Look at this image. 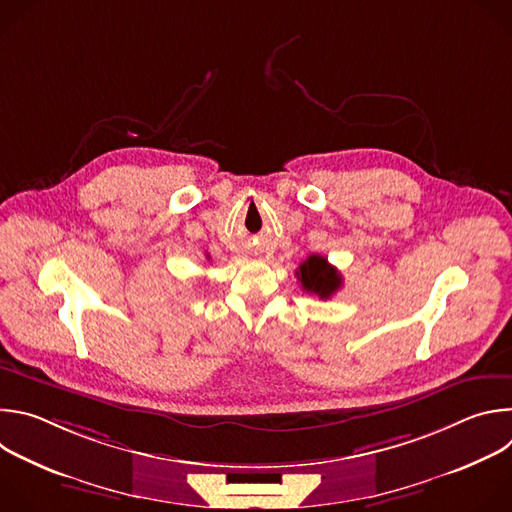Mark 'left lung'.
Wrapping results in <instances>:
<instances>
[{"label": "left lung", "instance_id": "left-lung-1", "mask_svg": "<svg viewBox=\"0 0 512 512\" xmlns=\"http://www.w3.org/2000/svg\"><path fill=\"white\" fill-rule=\"evenodd\" d=\"M302 287L308 294L318 296L320 300L332 298L342 285V277L334 265L328 263L322 255H310L296 271Z\"/></svg>", "mask_w": 512, "mask_h": 512}]
</instances>
